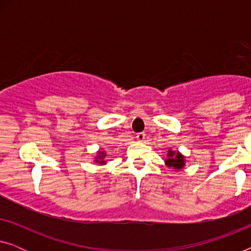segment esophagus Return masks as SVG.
<instances>
[{"mask_svg": "<svg viewBox=\"0 0 251 251\" xmlns=\"http://www.w3.org/2000/svg\"><path fill=\"white\" fill-rule=\"evenodd\" d=\"M145 132H138L137 133V136H136V138L139 140V142H143L144 139H145Z\"/></svg>", "mask_w": 251, "mask_h": 251, "instance_id": "34e87169", "label": "esophagus"}]
</instances>
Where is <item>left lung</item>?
I'll list each match as a JSON object with an SVG mask.
<instances>
[{
  "mask_svg": "<svg viewBox=\"0 0 251 251\" xmlns=\"http://www.w3.org/2000/svg\"><path fill=\"white\" fill-rule=\"evenodd\" d=\"M168 157H169V159H168L166 162L169 167H173L175 169H180V168L184 166V157L178 152L175 154L174 152L169 151V153H168Z\"/></svg>",
  "mask_w": 251,
  "mask_h": 251,
  "instance_id": "left-lung-1",
  "label": "left lung"
}]
</instances>
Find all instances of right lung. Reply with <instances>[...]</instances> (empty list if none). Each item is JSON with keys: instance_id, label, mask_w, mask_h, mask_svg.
I'll list each match as a JSON object with an SVG mask.
<instances>
[{"instance_id": "add662e5", "label": "right lung", "mask_w": 251, "mask_h": 251, "mask_svg": "<svg viewBox=\"0 0 251 251\" xmlns=\"http://www.w3.org/2000/svg\"><path fill=\"white\" fill-rule=\"evenodd\" d=\"M99 159H100V156H99ZM101 162H104V161H100V163H101Z\"/></svg>"}]
</instances>
